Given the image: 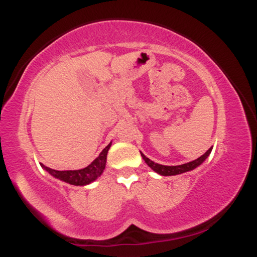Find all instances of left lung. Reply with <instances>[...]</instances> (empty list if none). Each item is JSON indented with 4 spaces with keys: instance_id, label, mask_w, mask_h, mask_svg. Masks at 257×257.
<instances>
[{
    "instance_id": "obj_1",
    "label": "left lung",
    "mask_w": 257,
    "mask_h": 257,
    "mask_svg": "<svg viewBox=\"0 0 257 257\" xmlns=\"http://www.w3.org/2000/svg\"><path fill=\"white\" fill-rule=\"evenodd\" d=\"M211 149H209L204 155L200 156L199 158L194 159L192 162H188V163L181 164V166H162V164L155 163V162L151 161L150 158H147L144 153H141V157L144 158L145 163L151 168L152 170H155L156 173L159 174V175H163V176H172V175H179V174L186 173V172H191V170L196 169L197 167H199L203 162L208 158V156L210 155Z\"/></svg>"
}]
</instances>
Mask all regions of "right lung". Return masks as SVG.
<instances>
[{"mask_svg":"<svg viewBox=\"0 0 257 257\" xmlns=\"http://www.w3.org/2000/svg\"><path fill=\"white\" fill-rule=\"evenodd\" d=\"M111 147V143L100 152V155L94 159L93 162L88 167L83 169L78 170H54L51 168L41 164L46 172H48L55 179L61 180V181L66 182V184L75 185V186H85L89 185L90 182L95 181L96 179L101 175L104 172L106 166V157H107L108 149Z\"/></svg>","mask_w":257,"mask_h":257,"instance_id":"obj_1","label":"right lung"}]
</instances>
